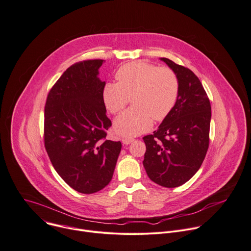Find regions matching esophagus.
I'll return each mask as SVG.
<instances>
[{"mask_svg": "<svg viewBox=\"0 0 251 251\" xmlns=\"http://www.w3.org/2000/svg\"><path fill=\"white\" fill-rule=\"evenodd\" d=\"M122 141H123V144L129 145L130 143H132L134 141V138H132V137H124Z\"/></svg>", "mask_w": 251, "mask_h": 251, "instance_id": "esophagus-1", "label": "esophagus"}]
</instances>
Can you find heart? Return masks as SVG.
Returning <instances> with one entry per match:
<instances>
[{
  "instance_id": "obj_1",
  "label": "heart",
  "mask_w": 251,
  "mask_h": 251,
  "mask_svg": "<svg viewBox=\"0 0 251 251\" xmlns=\"http://www.w3.org/2000/svg\"><path fill=\"white\" fill-rule=\"evenodd\" d=\"M116 77L117 82L105 83L101 99L108 113L117 115L131 98L132 107L115 121V129L123 136L148 131L153 120L161 122L172 113L178 100L179 79L168 67L136 61L120 68Z\"/></svg>"
}]
</instances>
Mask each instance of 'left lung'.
Wrapping results in <instances>:
<instances>
[{"mask_svg":"<svg viewBox=\"0 0 251 251\" xmlns=\"http://www.w3.org/2000/svg\"><path fill=\"white\" fill-rule=\"evenodd\" d=\"M178 76L180 90L172 113L152 134L143 137V161L149 177L164 187L188 181L200 170L209 146L210 101L200 78L189 69L161 58Z\"/></svg>","mask_w":251,"mask_h":251,"instance_id":"obj_1","label":"left lung"}]
</instances>
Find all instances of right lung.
Segmentation results:
<instances>
[{
    "label": "right lung",
    "mask_w": 251,
    "mask_h": 251,
    "mask_svg": "<svg viewBox=\"0 0 251 251\" xmlns=\"http://www.w3.org/2000/svg\"><path fill=\"white\" fill-rule=\"evenodd\" d=\"M103 60L72 65L50 90L45 105L44 143L59 176L75 190L90 194L113 177L121 142L106 140L111 126L99 77Z\"/></svg>",
    "instance_id": "right-lung-1"
}]
</instances>
